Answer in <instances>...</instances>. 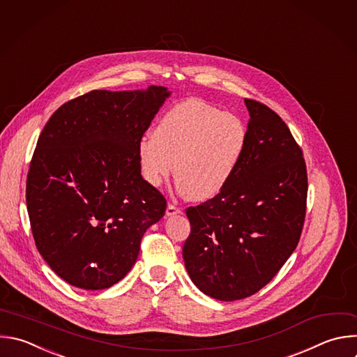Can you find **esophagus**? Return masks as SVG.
Wrapping results in <instances>:
<instances>
[{
  "mask_svg": "<svg viewBox=\"0 0 357 357\" xmlns=\"http://www.w3.org/2000/svg\"><path fill=\"white\" fill-rule=\"evenodd\" d=\"M181 211H182L181 207H178L174 203H168V206H167V215H175V214H178Z\"/></svg>",
  "mask_w": 357,
  "mask_h": 357,
  "instance_id": "1",
  "label": "esophagus"
}]
</instances>
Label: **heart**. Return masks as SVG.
<instances>
[{
	"label": "heart",
	"instance_id": "heart-1",
	"mask_svg": "<svg viewBox=\"0 0 357 357\" xmlns=\"http://www.w3.org/2000/svg\"><path fill=\"white\" fill-rule=\"evenodd\" d=\"M247 142L248 129L238 114L190 98L161 116L153 137L140 140L137 157L150 185L160 186L175 162L178 189L195 200H206L228 183Z\"/></svg>",
	"mask_w": 357,
	"mask_h": 357
}]
</instances>
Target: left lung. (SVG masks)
Returning <instances> with one entry per match:
<instances>
[{
    "mask_svg": "<svg viewBox=\"0 0 357 357\" xmlns=\"http://www.w3.org/2000/svg\"><path fill=\"white\" fill-rule=\"evenodd\" d=\"M251 121L244 155L213 199L186 208L183 259L204 294L234 301L265 287L296 250L307 208L303 150L283 119L245 99Z\"/></svg>",
    "mask_w": 357,
    "mask_h": 357,
    "instance_id": "left-lung-1",
    "label": "left lung"
}]
</instances>
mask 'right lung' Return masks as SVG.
Returning <instances> with one entry per match:
<instances>
[{"label":"right lung","instance_id":"obj_1","mask_svg":"<svg viewBox=\"0 0 357 357\" xmlns=\"http://www.w3.org/2000/svg\"><path fill=\"white\" fill-rule=\"evenodd\" d=\"M169 95L91 91L61 105L43 128L26 178L38 251L67 283L107 289L133 268L144 232L167 210L142 176L137 147Z\"/></svg>","mask_w":357,"mask_h":357}]
</instances>
